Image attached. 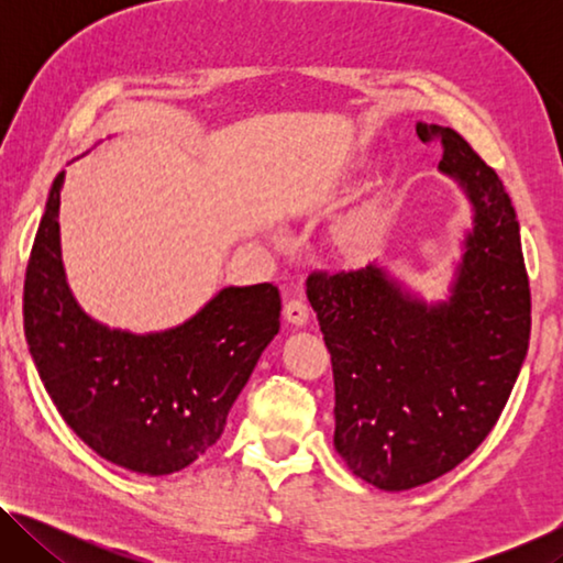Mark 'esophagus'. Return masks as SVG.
Here are the masks:
<instances>
[{
    "mask_svg": "<svg viewBox=\"0 0 563 563\" xmlns=\"http://www.w3.org/2000/svg\"><path fill=\"white\" fill-rule=\"evenodd\" d=\"M283 316H285V320L290 322V325L302 328L305 322H308V318H310V310H308V305H305L302 300H295V298H292V300L285 302Z\"/></svg>",
    "mask_w": 563,
    "mask_h": 563,
    "instance_id": "esophagus-1",
    "label": "esophagus"
}]
</instances>
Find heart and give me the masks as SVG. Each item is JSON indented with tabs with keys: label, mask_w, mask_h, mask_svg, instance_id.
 I'll list each match as a JSON object with an SVG mask.
<instances>
[{
	"label": "heart",
	"mask_w": 563,
	"mask_h": 563,
	"mask_svg": "<svg viewBox=\"0 0 563 563\" xmlns=\"http://www.w3.org/2000/svg\"><path fill=\"white\" fill-rule=\"evenodd\" d=\"M375 235H377L375 221H373V218H367V216H362V218H355V221H350V223L345 225V231H342V238H345V241H347L352 247H360V251H362V247L373 245Z\"/></svg>",
	"instance_id": "b5f03b06"
}]
</instances>
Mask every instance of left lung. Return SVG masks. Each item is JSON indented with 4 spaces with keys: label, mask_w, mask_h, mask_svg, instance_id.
<instances>
[{
    "label": "left lung",
    "mask_w": 563,
    "mask_h": 563,
    "mask_svg": "<svg viewBox=\"0 0 563 563\" xmlns=\"http://www.w3.org/2000/svg\"><path fill=\"white\" fill-rule=\"evenodd\" d=\"M417 136L440 141V174L472 208L446 300L427 302L379 263L308 278L335 377V450L385 492L422 487L484 442L531 332L519 221L499 176L454 129L419 121Z\"/></svg>",
    "instance_id": "obj_1"
}]
</instances>
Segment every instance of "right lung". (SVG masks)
<instances>
[{
  "instance_id": "add662e5",
  "label": "right lung",
  "mask_w": 563,
  "mask_h": 563,
  "mask_svg": "<svg viewBox=\"0 0 563 563\" xmlns=\"http://www.w3.org/2000/svg\"><path fill=\"white\" fill-rule=\"evenodd\" d=\"M54 178L24 280V335L64 422L103 460L164 476L221 440L228 412L280 330L271 283L228 285L176 328L136 332L93 320L62 263Z\"/></svg>"
}]
</instances>
